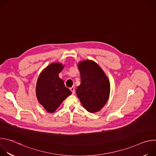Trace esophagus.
Here are the masks:
<instances>
[{"mask_svg":"<svg viewBox=\"0 0 156 156\" xmlns=\"http://www.w3.org/2000/svg\"><path fill=\"white\" fill-rule=\"evenodd\" d=\"M70 90L72 92V94H74L75 93V86H72V87H70Z\"/></svg>","mask_w":156,"mask_h":156,"instance_id":"esophagus-1","label":"esophagus"}]
</instances>
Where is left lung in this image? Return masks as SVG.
<instances>
[{
	"instance_id": "8db88e82",
	"label": "left lung",
	"mask_w": 156,
	"mask_h": 156,
	"mask_svg": "<svg viewBox=\"0 0 156 156\" xmlns=\"http://www.w3.org/2000/svg\"><path fill=\"white\" fill-rule=\"evenodd\" d=\"M81 84L76 89V94L81 104L89 112L99 111L106 104L110 94L108 78L94 62H80Z\"/></svg>"
}]
</instances>
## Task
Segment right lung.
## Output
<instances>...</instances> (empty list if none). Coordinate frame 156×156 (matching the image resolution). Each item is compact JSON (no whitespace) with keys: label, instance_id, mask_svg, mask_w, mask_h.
<instances>
[{"label":"right lung","instance_id":"add662e5","mask_svg":"<svg viewBox=\"0 0 156 156\" xmlns=\"http://www.w3.org/2000/svg\"><path fill=\"white\" fill-rule=\"evenodd\" d=\"M63 67L59 63L51 64L41 73L37 81L36 92L38 101L49 113L55 112L63 100L72 94L58 77Z\"/></svg>","mask_w":156,"mask_h":156}]
</instances>
